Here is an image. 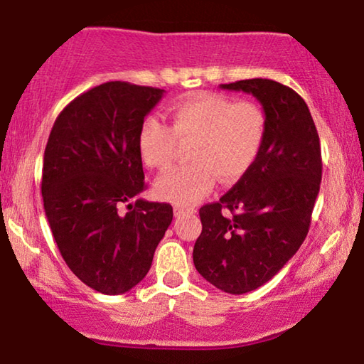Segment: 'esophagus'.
Wrapping results in <instances>:
<instances>
[{
	"label": "esophagus",
	"instance_id": "esophagus-1",
	"mask_svg": "<svg viewBox=\"0 0 364 364\" xmlns=\"http://www.w3.org/2000/svg\"><path fill=\"white\" fill-rule=\"evenodd\" d=\"M175 216H183V214H193L194 209L193 208H184V206H175Z\"/></svg>",
	"mask_w": 364,
	"mask_h": 364
}]
</instances>
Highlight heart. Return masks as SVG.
<instances>
[{"label": "heart", "mask_w": 364, "mask_h": 364, "mask_svg": "<svg viewBox=\"0 0 364 364\" xmlns=\"http://www.w3.org/2000/svg\"><path fill=\"white\" fill-rule=\"evenodd\" d=\"M170 129L156 117H146L136 135L143 165L165 170L175 156L176 141L188 143L191 163L171 168L155 183V194L178 206L198 203L216 176L235 183L257 163L269 132L267 114L249 100H234L201 92L176 102L170 110Z\"/></svg>", "instance_id": "obj_1"}]
</instances>
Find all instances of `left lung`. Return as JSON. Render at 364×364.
I'll return each instance as SVG.
<instances>
[{"instance_id": "1", "label": "left lung", "mask_w": 364, "mask_h": 364, "mask_svg": "<svg viewBox=\"0 0 364 364\" xmlns=\"http://www.w3.org/2000/svg\"><path fill=\"white\" fill-rule=\"evenodd\" d=\"M252 94L269 120L267 140L247 175L199 209L194 267L209 284L240 295L269 282L304 242L321 183V150L305 100L270 79L221 84Z\"/></svg>"}]
</instances>
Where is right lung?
<instances>
[{
  "label": "right lung",
  "mask_w": 364,
  "mask_h": 364,
  "mask_svg": "<svg viewBox=\"0 0 364 364\" xmlns=\"http://www.w3.org/2000/svg\"><path fill=\"white\" fill-rule=\"evenodd\" d=\"M163 89L105 82L64 107L43 163L44 211L59 252L77 277L100 294L133 289L173 219L168 203L136 199L145 191L136 135Z\"/></svg>",
  "instance_id": "add662e5"
}]
</instances>
